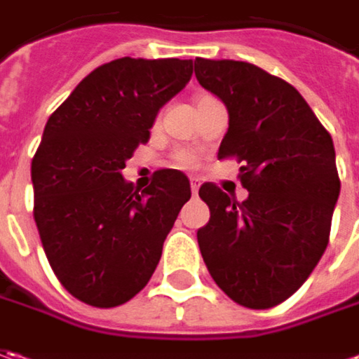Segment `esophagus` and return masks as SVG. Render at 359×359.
Listing matches in <instances>:
<instances>
[{
    "label": "esophagus",
    "mask_w": 359,
    "mask_h": 359,
    "mask_svg": "<svg viewBox=\"0 0 359 359\" xmlns=\"http://www.w3.org/2000/svg\"><path fill=\"white\" fill-rule=\"evenodd\" d=\"M189 186H191V194L198 196V191H200V180H198V177H191V180H189Z\"/></svg>",
    "instance_id": "esophagus-1"
}]
</instances>
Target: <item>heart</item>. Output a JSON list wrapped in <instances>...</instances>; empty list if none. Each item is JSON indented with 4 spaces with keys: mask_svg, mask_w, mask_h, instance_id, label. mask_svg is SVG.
Returning a JSON list of instances; mask_svg holds the SVG:
<instances>
[{
    "mask_svg": "<svg viewBox=\"0 0 359 359\" xmlns=\"http://www.w3.org/2000/svg\"><path fill=\"white\" fill-rule=\"evenodd\" d=\"M173 161H175V165H180V168H194V165H196V156H194L191 151H187V149H180V151H175Z\"/></svg>",
    "mask_w": 359,
    "mask_h": 359,
    "instance_id": "obj_1",
    "label": "heart"
}]
</instances>
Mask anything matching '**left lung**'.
<instances>
[{
	"label": "left lung",
	"instance_id": "obj_1",
	"mask_svg": "<svg viewBox=\"0 0 359 359\" xmlns=\"http://www.w3.org/2000/svg\"><path fill=\"white\" fill-rule=\"evenodd\" d=\"M201 88L229 114L217 158L238 159L250 191L238 201L215 184L200 198L210 222L198 229L208 271L219 290L250 310L296 294L324 255L339 196L332 135L299 91L254 63L196 57Z\"/></svg>",
	"mask_w": 359,
	"mask_h": 359
}]
</instances>
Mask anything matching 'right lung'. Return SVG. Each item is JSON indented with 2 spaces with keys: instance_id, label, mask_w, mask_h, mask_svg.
Instances as JSON below:
<instances>
[{
  "instance_id": "obj_1",
  "label": "right lung",
  "mask_w": 359,
  "mask_h": 359,
  "mask_svg": "<svg viewBox=\"0 0 359 359\" xmlns=\"http://www.w3.org/2000/svg\"><path fill=\"white\" fill-rule=\"evenodd\" d=\"M189 77L191 60L119 57L83 77L46 123L32 159L35 226L60 283L88 306L116 308L144 290L191 198L177 170H158L142 194L121 177Z\"/></svg>"
}]
</instances>
